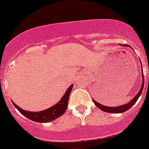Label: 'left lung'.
<instances>
[{
    "label": "left lung",
    "mask_w": 149,
    "mask_h": 149,
    "mask_svg": "<svg viewBox=\"0 0 149 149\" xmlns=\"http://www.w3.org/2000/svg\"><path fill=\"white\" fill-rule=\"evenodd\" d=\"M124 47H128L126 44L125 45H123ZM142 67V66H141ZM141 73H142V84H141V89H139V92L138 93L137 95H135V97L132 99V100L130 101L128 103L125 104V105H122V106H114V107H109V106H103V105H101L100 103L97 102L96 101L93 99V101L94 102L95 105L97 106L98 108L102 110V111H104V112H109V113H122V112H124L127 110H129V109L131 108L132 106H133L134 104L136 102V101L138 100V99L139 98L140 95L141 94V92L143 90V87H144V83H145V80H144V75H143V71H141Z\"/></svg>",
    "instance_id": "1"
}]
</instances>
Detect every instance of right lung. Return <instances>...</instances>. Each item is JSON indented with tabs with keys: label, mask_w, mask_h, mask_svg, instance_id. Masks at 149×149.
<instances>
[{
	"label": "right lung",
	"mask_w": 149,
	"mask_h": 149,
	"mask_svg": "<svg viewBox=\"0 0 149 149\" xmlns=\"http://www.w3.org/2000/svg\"><path fill=\"white\" fill-rule=\"evenodd\" d=\"M73 85H71L66 90V93L63 95L61 100L53 106L50 108H48L45 110H42L40 112H31L26 111L23 109L20 108L17 105H16L13 101L12 103L16 107V109L19 111L24 116L29 119L36 122V123H49L55 120L56 118H59L66 112L67 106H68V101L70 98V94L72 89Z\"/></svg>",
	"instance_id": "1"
}]
</instances>
